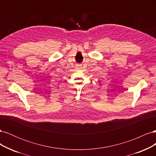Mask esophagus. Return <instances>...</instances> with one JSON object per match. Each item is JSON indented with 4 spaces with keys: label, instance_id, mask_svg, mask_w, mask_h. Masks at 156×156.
<instances>
[{
    "label": "esophagus",
    "instance_id": "obj_1",
    "mask_svg": "<svg viewBox=\"0 0 156 156\" xmlns=\"http://www.w3.org/2000/svg\"><path fill=\"white\" fill-rule=\"evenodd\" d=\"M80 68H81V67H80Z\"/></svg>",
    "mask_w": 156,
    "mask_h": 156
}]
</instances>
